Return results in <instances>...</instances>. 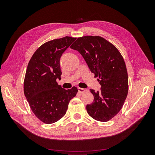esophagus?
Wrapping results in <instances>:
<instances>
[{"mask_svg":"<svg viewBox=\"0 0 155 155\" xmlns=\"http://www.w3.org/2000/svg\"><path fill=\"white\" fill-rule=\"evenodd\" d=\"M78 91L80 93H83V92L87 91V90L85 88H80V87H78Z\"/></svg>","mask_w":155,"mask_h":155,"instance_id":"esophagus-1","label":"esophagus"}]
</instances>
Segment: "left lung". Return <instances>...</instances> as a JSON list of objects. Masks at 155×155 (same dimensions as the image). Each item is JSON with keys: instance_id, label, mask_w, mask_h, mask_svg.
<instances>
[{"instance_id": "obj_1", "label": "left lung", "mask_w": 155, "mask_h": 155, "mask_svg": "<svg viewBox=\"0 0 155 155\" xmlns=\"http://www.w3.org/2000/svg\"><path fill=\"white\" fill-rule=\"evenodd\" d=\"M70 48L83 56L101 85V91L91 89L92 104L88 114L100 121H107L118 113L127 96L128 75L124 59L115 46L100 36L79 37Z\"/></svg>"}]
</instances>
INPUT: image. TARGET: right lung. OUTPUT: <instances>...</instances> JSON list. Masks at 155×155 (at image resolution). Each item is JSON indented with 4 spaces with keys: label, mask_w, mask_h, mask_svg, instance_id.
Returning a JSON list of instances; mask_svg holds the SVG:
<instances>
[{
    "label": "right lung",
    "mask_w": 155,
    "mask_h": 155,
    "mask_svg": "<svg viewBox=\"0 0 155 155\" xmlns=\"http://www.w3.org/2000/svg\"><path fill=\"white\" fill-rule=\"evenodd\" d=\"M76 39L66 36L46 42L35 51L28 64L25 95L32 112L45 124L62 118L78 91L76 87L66 90L57 83L61 79L60 58Z\"/></svg>",
    "instance_id": "right-lung-1"
}]
</instances>
